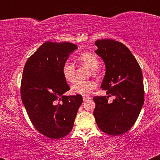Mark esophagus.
Segmentation results:
<instances>
[{
    "label": "esophagus",
    "mask_w": 160,
    "mask_h": 160,
    "mask_svg": "<svg viewBox=\"0 0 160 160\" xmlns=\"http://www.w3.org/2000/svg\"><path fill=\"white\" fill-rule=\"evenodd\" d=\"M83 101L84 102H86V101H88V100H90V99L92 98L90 96H88V95H85V96H83Z\"/></svg>",
    "instance_id": "esophagus-1"
}]
</instances>
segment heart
<instances>
[{"label":"heart","instance_id":"obj_1","mask_svg":"<svg viewBox=\"0 0 160 160\" xmlns=\"http://www.w3.org/2000/svg\"><path fill=\"white\" fill-rule=\"evenodd\" d=\"M78 59L92 70H96L100 65L98 56L92 52H84L78 57ZM62 74L68 82H73L75 79V66L69 60L64 62L62 66ZM97 83L94 80H77L71 86V91L75 94L88 95L96 88Z\"/></svg>","mask_w":160,"mask_h":160}]
</instances>
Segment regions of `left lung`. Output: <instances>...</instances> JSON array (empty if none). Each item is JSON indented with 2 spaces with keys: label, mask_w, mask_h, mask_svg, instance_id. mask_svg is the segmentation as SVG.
Returning <instances> with one entry per match:
<instances>
[{
  "label": "left lung",
  "mask_w": 160,
  "mask_h": 160,
  "mask_svg": "<svg viewBox=\"0 0 160 160\" xmlns=\"http://www.w3.org/2000/svg\"><path fill=\"white\" fill-rule=\"evenodd\" d=\"M95 52L102 58L106 72L101 88L116 98L108 103V96H95L93 114L104 132L120 135L135 124L144 101L142 71L132 53L120 42L98 40Z\"/></svg>",
  "instance_id": "1"
}]
</instances>
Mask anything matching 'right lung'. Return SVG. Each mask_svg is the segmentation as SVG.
Here are the masks:
<instances>
[{
    "instance_id": "obj_1",
    "label": "right lung",
    "mask_w": 160,
    "mask_h": 160,
    "mask_svg": "<svg viewBox=\"0 0 160 160\" xmlns=\"http://www.w3.org/2000/svg\"><path fill=\"white\" fill-rule=\"evenodd\" d=\"M78 47L46 42L29 57L23 70L21 98L36 129L49 138L67 135L74 126L82 95H64L70 89L62 66Z\"/></svg>"
}]
</instances>
